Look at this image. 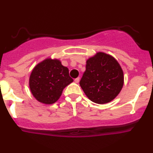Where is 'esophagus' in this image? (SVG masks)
Instances as JSON below:
<instances>
[{"mask_svg": "<svg viewBox=\"0 0 153 153\" xmlns=\"http://www.w3.org/2000/svg\"><path fill=\"white\" fill-rule=\"evenodd\" d=\"M79 81H80V78H77L75 79V82H76V83H78Z\"/></svg>", "mask_w": 153, "mask_h": 153, "instance_id": "1", "label": "esophagus"}]
</instances>
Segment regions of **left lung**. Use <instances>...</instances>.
Masks as SVG:
<instances>
[{"instance_id": "left-lung-1", "label": "left lung", "mask_w": 153, "mask_h": 153, "mask_svg": "<svg viewBox=\"0 0 153 153\" xmlns=\"http://www.w3.org/2000/svg\"><path fill=\"white\" fill-rule=\"evenodd\" d=\"M80 85L93 102L98 104L109 103L122 91L124 72L113 56L98 52L86 60Z\"/></svg>"}]
</instances>
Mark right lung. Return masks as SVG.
Wrapping results in <instances>:
<instances>
[{"instance_id": "add662e5", "label": "right lung", "mask_w": 153, "mask_h": 153, "mask_svg": "<svg viewBox=\"0 0 153 153\" xmlns=\"http://www.w3.org/2000/svg\"><path fill=\"white\" fill-rule=\"evenodd\" d=\"M73 82L69 70L58 59H43L34 66L29 76L31 94L39 102L52 104L60 98L63 89Z\"/></svg>"}]
</instances>
